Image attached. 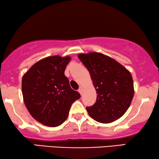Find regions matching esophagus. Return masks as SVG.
Returning a JSON list of instances; mask_svg holds the SVG:
<instances>
[{
    "label": "esophagus",
    "instance_id": "obj_1",
    "mask_svg": "<svg viewBox=\"0 0 159 159\" xmlns=\"http://www.w3.org/2000/svg\"><path fill=\"white\" fill-rule=\"evenodd\" d=\"M83 90H84L83 87H81V86L79 88V89H78V92H79V93L81 94V95H82V94H83Z\"/></svg>",
    "mask_w": 159,
    "mask_h": 159
}]
</instances>
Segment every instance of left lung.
I'll return each instance as SVG.
<instances>
[{
    "mask_svg": "<svg viewBox=\"0 0 159 159\" xmlns=\"http://www.w3.org/2000/svg\"><path fill=\"white\" fill-rule=\"evenodd\" d=\"M78 57L89 70L97 99L86 111L95 121L110 123L120 119L131 103L134 81L129 70L110 56L98 52Z\"/></svg>",
    "mask_w": 159,
    "mask_h": 159,
    "instance_id": "8db88e82",
    "label": "left lung"
}]
</instances>
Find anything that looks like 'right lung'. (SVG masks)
Listing matches in <instances>:
<instances>
[{
	"mask_svg": "<svg viewBox=\"0 0 159 159\" xmlns=\"http://www.w3.org/2000/svg\"><path fill=\"white\" fill-rule=\"evenodd\" d=\"M70 56H51L36 62L22 78L24 103L40 123L57 127L67 120L71 105L81 98L70 86L65 70Z\"/></svg>",
	"mask_w": 159,
	"mask_h": 159,
	"instance_id": "right-lung-1",
	"label": "right lung"
}]
</instances>
